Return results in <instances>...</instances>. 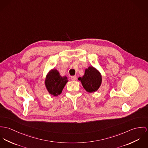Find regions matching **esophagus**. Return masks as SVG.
I'll return each mask as SVG.
<instances>
[{"label": "esophagus", "instance_id": "esophagus-1", "mask_svg": "<svg viewBox=\"0 0 148 148\" xmlns=\"http://www.w3.org/2000/svg\"><path fill=\"white\" fill-rule=\"evenodd\" d=\"M71 79L72 80V81H76L77 80V77L76 76H72L71 77Z\"/></svg>", "mask_w": 148, "mask_h": 148}]
</instances>
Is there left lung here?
<instances>
[{
	"label": "left lung",
	"mask_w": 148,
	"mask_h": 148,
	"mask_svg": "<svg viewBox=\"0 0 148 148\" xmlns=\"http://www.w3.org/2000/svg\"><path fill=\"white\" fill-rule=\"evenodd\" d=\"M83 88L88 92L97 91L100 87L102 78L97 69L93 66H90L85 70L84 74L82 77H79Z\"/></svg>",
	"instance_id": "obj_1"
}]
</instances>
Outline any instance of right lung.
I'll return each instance as SVG.
<instances>
[{"label": "right lung", "mask_w": 148, "mask_h": 148, "mask_svg": "<svg viewBox=\"0 0 148 148\" xmlns=\"http://www.w3.org/2000/svg\"><path fill=\"white\" fill-rule=\"evenodd\" d=\"M68 82L66 76L61 77L58 70L51 69L47 75L45 84L49 93L53 96L61 94L63 88Z\"/></svg>", "instance_id": "right-lung-1"}]
</instances>
